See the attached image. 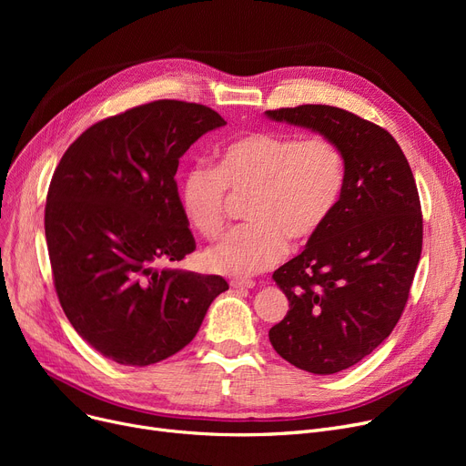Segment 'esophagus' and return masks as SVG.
<instances>
[{
  "mask_svg": "<svg viewBox=\"0 0 466 466\" xmlns=\"http://www.w3.org/2000/svg\"><path fill=\"white\" fill-rule=\"evenodd\" d=\"M230 287H234V289H253V287H255V281H253V279L236 278V279H230Z\"/></svg>",
  "mask_w": 466,
  "mask_h": 466,
  "instance_id": "obj_1",
  "label": "esophagus"
}]
</instances>
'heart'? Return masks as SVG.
<instances>
[{
    "instance_id": "1",
    "label": "heart",
    "mask_w": 466,
    "mask_h": 466,
    "mask_svg": "<svg viewBox=\"0 0 466 466\" xmlns=\"http://www.w3.org/2000/svg\"><path fill=\"white\" fill-rule=\"evenodd\" d=\"M344 179V157L329 137L251 132L220 147L215 166H192L181 179L179 200L188 223L215 238L225 228L230 194L251 196V225L213 243L204 262L220 274L253 276L287 255L289 239L306 243L319 234Z\"/></svg>"
}]
</instances>
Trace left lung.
<instances>
[{
	"label": "left lung",
	"mask_w": 466,
	"mask_h": 466,
	"mask_svg": "<svg viewBox=\"0 0 466 466\" xmlns=\"http://www.w3.org/2000/svg\"><path fill=\"white\" fill-rule=\"evenodd\" d=\"M266 116L329 137L344 157L334 213L272 276L289 311L268 334L297 369L336 374L370 355L404 311L423 246L418 187L395 137L370 120L332 106Z\"/></svg>",
	"instance_id": "8db88e82"
}]
</instances>
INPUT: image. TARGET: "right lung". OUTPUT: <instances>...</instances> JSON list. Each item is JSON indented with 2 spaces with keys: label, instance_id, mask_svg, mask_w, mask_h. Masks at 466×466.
Returning a JSON list of instances; mask_svg holds the SVG:
<instances>
[{
  "label": "right lung",
  "instance_id": "right-lung-1",
  "mask_svg": "<svg viewBox=\"0 0 466 466\" xmlns=\"http://www.w3.org/2000/svg\"><path fill=\"white\" fill-rule=\"evenodd\" d=\"M217 111L158 100L96 122L48 187L45 236L62 309L83 339L127 366L160 362L198 332L220 276L164 268L196 249L176 174Z\"/></svg>",
  "mask_w": 466,
  "mask_h": 466
}]
</instances>
